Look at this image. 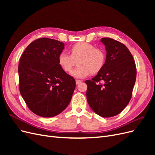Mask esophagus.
<instances>
[{
  "instance_id": "esophagus-1",
  "label": "esophagus",
  "mask_w": 155,
  "mask_h": 155,
  "mask_svg": "<svg viewBox=\"0 0 155 155\" xmlns=\"http://www.w3.org/2000/svg\"><path fill=\"white\" fill-rule=\"evenodd\" d=\"M82 82V81H81V80H79V79H76V85H79V83H81Z\"/></svg>"
}]
</instances>
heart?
<instances>
[{
    "label": "heart",
    "instance_id": "obj_1",
    "mask_svg": "<svg viewBox=\"0 0 155 155\" xmlns=\"http://www.w3.org/2000/svg\"><path fill=\"white\" fill-rule=\"evenodd\" d=\"M70 55L61 52L58 57V64L64 72H70L73 67L71 75L76 78H85L91 74H96L105 66L106 54L104 50L96 48L88 43H78L70 49Z\"/></svg>",
    "mask_w": 155,
    "mask_h": 155
}]
</instances>
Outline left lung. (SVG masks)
Segmentation results:
<instances>
[{"mask_svg":"<svg viewBox=\"0 0 155 155\" xmlns=\"http://www.w3.org/2000/svg\"><path fill=\"white\" fill-rule=\"evenodd\" d=\"M101 41L107 51L105 66L87 80V99L94 112L104 118L118 115L132 97L137 68L132 54L120 42L109 37Z\"/></svg>","mask_w":155,"mask_h":155,"instance_id":"left-lung-1","label":"left lung"}]
</instances>
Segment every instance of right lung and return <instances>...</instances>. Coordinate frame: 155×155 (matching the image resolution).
Masks as SVG:
<instances>
[{"label": "right lung", "instance_id": "add662e5", "mask_svg": "<svg viewBox=\"0 0 155 155\" xmlns=\"http://www.w3.org/2000/svg\"><path fill=\"white\" fill-rule=\"evenodd\" d=\"M64 45L57 40L39 38L31 42L21 56L19 91L29 109L38 116H57L71 101L76 81L58 64Z\"/></svg>", "mask_w": 155, "mask_h": 155}]
</instances>
